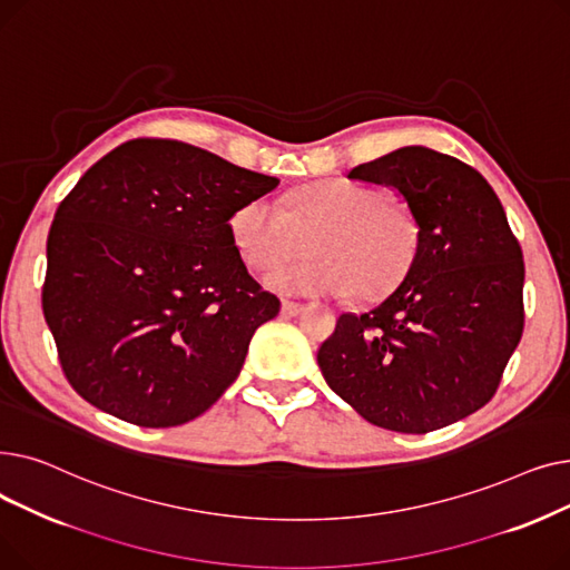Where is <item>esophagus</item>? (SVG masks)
<instances>
[{
    "label": "esophagus",
    "instance_id": "34e87169",
    "mask_svg": "<svg viewBox=\"0 0 570 570\" xmlns=\"http://www.w3.org/2000/svg\"><path fill=\"white\" fill-rule=\"evenodd\" d=\"M305 309V305H301V303H293V301H282V314H286V316H297Z\"/></svg>",
    "mask_w": 570,
    "mask_h": 570
}]
</instances>
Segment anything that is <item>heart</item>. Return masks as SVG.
Returning <instances> with one entry per match:
<instances>
[{"mask_svg":"<svg viewBox=\"0 0 570 570\" xmlns=\"http://www.w3.org/2000/svg\"><path fill=\"white\" fill-rule=\"evenodd\" d=\"M230 237L254 269H273L307 249L305 261L275 269L267 284L284 293L342 295L372 303L411 273L423 245V222L404 198L333 177L286 196L284 207L254 198L230 217Z\"/></svg>","mask_w":570,"mask_h":570,"instance_id":"b5f03b06","label":"heart"}]
</instances>
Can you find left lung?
<instances>
[{"mask_svg":"<svg viewBox=\"0 0 570 570\" xmlns=\"http://www.w3.org/2000/svg\"><path fill=\"white\" fill-rule=\"evenodd\" d=\"M395 187L423 222L409 277L318 348L325 383L365 421L425 434L497 393L524 327V261L501 200L469 164L402 147L348 173Z\"/></svg>","mask_w":570,"mask_h":570,"instance_id":"1","label":"left lung"}]
</instances>
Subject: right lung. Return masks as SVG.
Segmentation results:
<instances>
[{
  "label": "right lung",
  "mask_w": 570,
  "mask_h": 570,
  "mask_svg": "<svg viewBox=\"0 0 570 570\" xmlns=\"http://www.w3.org/2000/svg\"><path fill=\"white\" fill-rule=\"evenodd\" d=\"M277 177L170 138L127 140L59 203L43 316L73 391L138 428L185 425L243 370L277 295L230 237Z\"/></svg>",
  "instance_id": "right-lung-1"
}]
</instances>
